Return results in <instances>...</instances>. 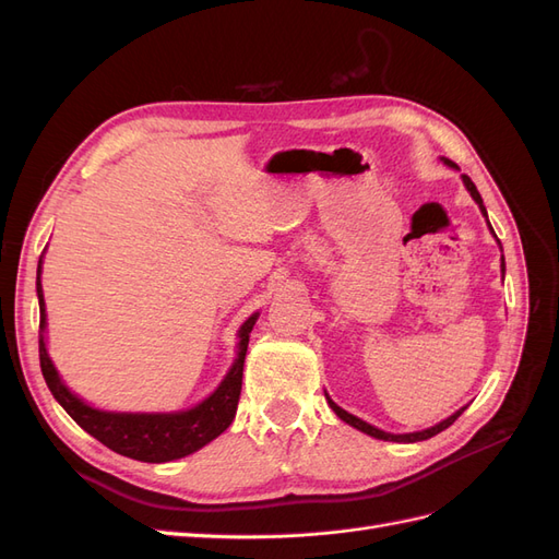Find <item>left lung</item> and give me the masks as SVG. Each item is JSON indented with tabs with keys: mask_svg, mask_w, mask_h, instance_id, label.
<instances>
[{
	"mask_svg": "<svg viewBox=\"0 0 559 559\" xmlns=\"http://www.w3.org/2000/svg\"><path fill=\"white\" fill-rule=\"evenodd\" d=\"M443 163L445 165H450V167H456L452 160H448V158H443ZM462 179H464V186L468 189V193H471V198L478 202V207H480V212L485 214V218H487V210H485V205H483V198H480V193H478V189H476V183H473L466 175H462ZM489 224V222H487ZM489 230H492V226H489ZM495 233V230H492ZM497 238V235H495ZM501 270H506V265H503V257H501ZM326 401H329V405L333 408V413L341 417L343 421H347L349 427H354V429H359V431H364V433H368V436H373V438H380V441H394V443H417V441H427V438H431V436H436V433H441V431H445L452 421L460 417L464 411H466V405L464 408H460L456 411L454 415H450L448 419H443V421H438L436 427H431V429H425V431H415V433H386V431H382V429H376V427H370L368 421H364V419H359V417H354V415H349L347 411H343L341 405H335L333 401H331V396L326 394Z\"/></svg>",
	"mask_w": 559,
	"mask_h": 559,
	"instance_id": "left-lung-1",
	"label": "left lung"
}]
</instances>
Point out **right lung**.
<instances>
[{"label":"right lung","mask_w":559,"mask_h":559,"mask_svg":"<svg viewBox=\"0 0 559 559\" xmlns=\"http://www.w3.org/2000/svg\"><path fill=\"white\" fill-rule=\"evenodd\" d=\"M41 259L37 267V296H39V364L44 380L50 389V394L62 405L76 425L88 431L99 443L109 450L130 456L138 462L163 464L181 460V456L200 450L222 436L235 417L242 389V368H245V354L249 345V333L257 324L259 312H253L245 324L240 326V345H238V359L230 366L224 382L216 386V392L198 403L191 411L179 413H107L91 408L83 403L76 394L64 386L58 370L50 361L46 352V306H44V292H41Z\"/></svg>","instance_id":"right-lung-1"}]
</instances>
